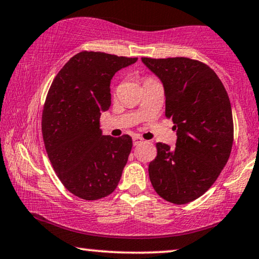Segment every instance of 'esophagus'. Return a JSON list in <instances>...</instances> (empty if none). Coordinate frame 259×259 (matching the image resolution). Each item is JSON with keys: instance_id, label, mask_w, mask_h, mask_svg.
I'll return each mask as SVG.
<instances>
[{"instance_id": "1", "label": "esophagus", "mask_w": 259, "mask_h": 259, "mask_svg": "<svg viewBox=\"0 0 259 259\" xmlns=\"http://www.w3.org/2000/svg\"><path fill=\"white\" fill-rule=\"evenodd\" d=\"M143 143V139L140 137H133V145L138 146Z\"/></svg>"}]
</instances>
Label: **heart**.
Segmentation results:
<instances>
[{"label": "heart", "instance_id": "1", "mask_svg": "<svg viewBox=\"0 0 259 259\" xmlns=\"http://www.w3.org/2000/svg\"><path fill=\"white\" fill-rule=\"evenodd\" d=\"M146 79H147V78H146Z\"/></svg>", "mask_w": 259, "mask_h": 259}]
</instances>
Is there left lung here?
I'll list each match as a JSON object with an SVG mask.
<instances>
[{
    "label": "left lung",
    "instance_id": "left-lung-1",
    "mask_svg": "<svg viewBox=\"0 0 259 259\" xmlns=\"http://www.w3.org/2000/svg\"><path fill=\"white\" fill-rule=\"evenodd\" d=\"M165 90V116L174 122L176 146L157 143L149 164L153 189L175 204L189 203L215 182L230 158L233 117L227 92L215 72L199 60L142 58Z\"/></svg>",
    "mask_w": 259,
    "mask_h": 259
}]
</instances>
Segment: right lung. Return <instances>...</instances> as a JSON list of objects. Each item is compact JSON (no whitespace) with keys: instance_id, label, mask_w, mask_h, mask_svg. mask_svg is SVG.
<instances>
[{"instance_id":"right-lung-1","label":"right lung","mask_w":259,"mask_h":259,"mask_svg":"<svg viewBox=\"0 0 259 259\" xmlns=\"http://www.w3.org/2000/svg\"><path fill=\"white\" fill-rule=\"evenodd\" d=\"M137 58L82 51L60 69L42 109L46 152L63 186L83 200L108 196L117 187L132 138L102 136L101 112L110 107V79Z\"/></svg>"}]
</instances>
